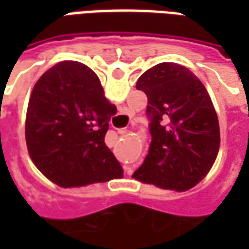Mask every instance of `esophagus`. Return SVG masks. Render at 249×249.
<instances>
[{
	"label": "esophagus",
	"instance_id": "34e87169",
	"mask_svg": "<svg viewBox=\"0 0 249 249\" xmlns=\"http://www.w3.org/2000/svg\"><path fill=\"white\" fill-rule=\"evenodd\" d=\"M125 132H126V129H120L119 130V133H125ZM124 169H125V172H126V173L132 172V167H130V165H124Z\"/></svg>",
	"mask_w": 249,
	"mask_h": 249
}]
</instances>
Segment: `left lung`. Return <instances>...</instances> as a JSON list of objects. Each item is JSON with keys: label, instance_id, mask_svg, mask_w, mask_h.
<instances>
[{"label": "left lung", "instance_id": "left-lung-1", "mask_svg": "<svg viewBox=\"0 0 249 249\" xmlns=\"http://www.w3.org/2000/svg\"><path fill=\"white\" fill-rule=\"evenodd\" d=\"M136 88L148 97L152 141L132 178L162 189H191L209 172L220 146L219 120L207 89L175 62L152 66Z\"/></svg>", "mask_w": 249, "mask_h": 249}]
</instances>
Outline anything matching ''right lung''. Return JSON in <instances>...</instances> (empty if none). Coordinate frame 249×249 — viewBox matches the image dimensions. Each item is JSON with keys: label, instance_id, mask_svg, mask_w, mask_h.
Segmentation results:
<instances>
[{"label": "right lung", "instance_id": "1", "mask_svg": "<svg viewBox=\"0 0 249 249\" xmlns=\"http://www.w3.org/2000/svg\"><path fill=\"white\" fill-rule=\"evenodd\" d=\"M116 112L90 68L56 64L36 82L26 112L25 137L36 167L64 188L123 178V167L104 141Z\"/></svg>", "mask_w": 249, "mask_h": 249}]
</instances>
